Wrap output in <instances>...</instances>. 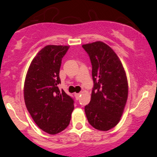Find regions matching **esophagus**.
Here are the masks:
<instances>
[{"label":"esophagus","mask_w":157,"mask_h":157,"mask_svg":"<svg viewBox=\"0 0 157 157\" xmlns=\"http://www.w3.org/2000/svg\"><path fill=\"white\" fill-rule=\"evenodd\" d=\"M80 93H74V96H75V98L77 99H79V98H80Z\"/></svg>","instance_id":"1"}]
</instances>
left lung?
Returning <instances> with one entry per match:
<instances>
[{
  "instance_id": "left-lung-1",
  "label": "left lung",
  "mask_w": 157,
  "mask_h": 157,
  "mask_svg": "<svg viewBox=\"0 0 157 157\" xmlns=\"http://www.w3.org/2000/svg\"><path fill=\"white\" fill-rule=\"evenodd\" d=\"M82 47L90 56L94 83L85 113L93 128L109 131L119 122L127 102L125 71L118 55L104 42L97 41Z\"/></svg>"
}]
</instances>
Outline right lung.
Returning <instances> with one entry per match:
<instances>
[{"label": "right lung", "mask_w": 157, "mask_h": 157, "mask_svg": "<svg viewBox=\"0 0 157 157\" xmlns=\"http://www.w3.org/2000/svg\"><path fill=\"white\" fill-rule=\"evenodd\" d=\"M67 45H46L32 61L24 83V100L33 121L42 131L56 134L69 125L74 99L58 85Z\"/></svg>", "instance_id": "right-lung-1"}]
</instances>
